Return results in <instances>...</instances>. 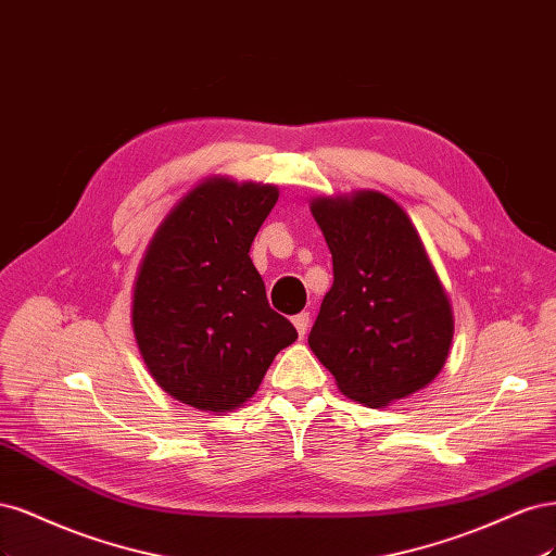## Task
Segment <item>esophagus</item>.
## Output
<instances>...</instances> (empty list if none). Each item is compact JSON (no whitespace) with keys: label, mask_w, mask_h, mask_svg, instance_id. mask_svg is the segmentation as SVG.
I'll return each mask as SVG.
<instances>
[{"label":"esophagus","mask_w":556,"mask_h":556,"mask_svg":"<svg viewBox=\"0 0 556 556\" xmlns=\"http://www.w3.org/2000/svg\"><path fill=\"white\" fill-rule=\"evenodd\" d=\"M293 326H295V330H298V334L300 337H304L307 334V328H309V314H298V316H293Z\"/></svg>","instance_id":"obj_1"}]
</instances>
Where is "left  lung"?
<instances>
[{
    "instance_id": "8db88e82",
    "label": "left lung",
    "mask_w": 556,
    "mask_h": 556,
    "mask_svg": "<svg viewBox=\"0 0 556 556\" xmlns=\"http://www.w3.org/2000/svg\"><path fill=\"white\" fill-rule=\"evenodd\" d=\"M332 254L309 349L346 397L383 408L432 383L451 353V300L408 214L381 191L318 195Z\"/></svg>"
}]
</instances>
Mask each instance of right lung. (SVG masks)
I'll return each mask as SVG.
<instances>
[{"label":"right lung","mask_w":556,"mask_h":556,"mask_svg":"<svg viewBox=\"0 0 556 556\" xmlns=\"http://www.w3.org/2000/svg\"><path fill=\"white\" fill-rule=\"evenodd\" d=\"M277 199L275 185L207 177L154 230L134 281L131 326L152 379L177 402L207 414L240 408L298 339L249 258Z\"/></svg>","instance_id":"add662e5"}]
</instances>
